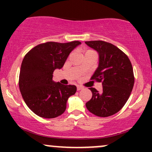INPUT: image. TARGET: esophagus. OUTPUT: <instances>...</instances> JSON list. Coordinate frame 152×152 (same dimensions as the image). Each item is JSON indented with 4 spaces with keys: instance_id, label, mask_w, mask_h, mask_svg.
<instances>
[{
    "instance_id": "1",
    "label": "esophagus",
    "mask_w": 152,
    "mask_h": 152,
    "mask_svg": "<svg viewBox=\"0 0 152 152\" xmlns=\"http://www.w3.org/2000/svg\"><path fill=\"white\" fill-rule=\"evenodd\" d=\"M82 89H83V87L80 86H77V91H80V90H82Z\"/></svg>"
}]
</instances>
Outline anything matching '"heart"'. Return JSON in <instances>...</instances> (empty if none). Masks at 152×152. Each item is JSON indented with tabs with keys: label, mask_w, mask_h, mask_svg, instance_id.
Masks as SVG:
<instances>
[{
	"label": "heart",
	"mask_w": 152,
	"mask_h": 152,
	"mask_svg": "<svg viewBox=\"0 0 152 152\" xmlns=\"http://www.w3.org/2000/svg\"><path fill=\"white\" fill-rule=\"evenodd\" d=\"M88 51H92V50H88Z\"/></svg>",
	"instance_id": "1"
}]
</instances>
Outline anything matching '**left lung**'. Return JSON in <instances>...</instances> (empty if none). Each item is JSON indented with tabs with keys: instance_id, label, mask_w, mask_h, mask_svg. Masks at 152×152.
I'll return each mask as SVG.
<instances>
[{
	"instance_id": "obj_1",
	"label": "left lung",
	"mask_w": 152,
	"mask_h": 152,
	"mask_svg": "<svg viewBox=\"0 0 152 152\" xmlns=\"http://www.w3.org/2000/svg\"><path fill=\"white\" fill-rule=\"evenodd\" d=\"M85 43L99 54L98 68L91 79L102 82L103 91L89 88L92 98L86 104L91 113L107 117L117 113L125 105L133 89V68L128 56L111 43L103 41Z\"/></svg>"
}]
</instances>
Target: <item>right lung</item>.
Masks as SVG:
<instances>
[{
    "mask_svg": "<svg viewBox=\"0 0 152 152\" xmlns=\"http://www.w3.org/2000/svg\"><path fill=\"white\" fill-rule=\"evenodd\" d=\"M79 41L47 42L33 48L24 57L19 75V88L24 102L34 114L53 118L61 115L66 103L76 91L74 85L53 81L56 69L64 66L69 53Z\"/></svg>",
    "mask_w": 152,
    "mask_h": 152,
    "instance_id": "add662e5",
    "label": "right lung"
}]
</instances>
